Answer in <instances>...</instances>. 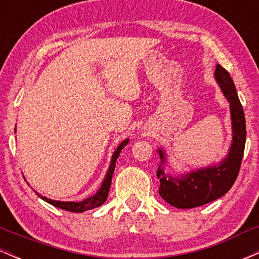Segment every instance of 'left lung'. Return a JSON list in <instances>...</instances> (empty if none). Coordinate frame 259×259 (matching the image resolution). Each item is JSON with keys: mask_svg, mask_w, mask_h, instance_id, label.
Returning <instances> with one entry per match:
<instances>
[{"mask_svg": "<svg viewBox=\"0 0 259 259\" xmlns=\"http://www.w3.org/2000/svg\"><path fill=\"white\" fill-rule=\"evenodd\" d=\"M214 79L229 102L231 118V140L227 156L218 163L189 171H175L164 148L158 147L160 164L157 171L159 195L173 207L187 209L209 203L224 196L234 185L239 174L246 144L245 114L236 88L222 65H217Z\"/></svg>", "mask_w": 259, "mask_h": 259, "instance_id": "1", "label": "left lung"}]
</instances>
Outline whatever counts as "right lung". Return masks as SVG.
Listing matches in <instances>:
<instances>
[{
    "label": "right lung",
    "mask_w": 259,
    "mask_h": 259,
    "mask_svg": "<svg viewBox=\"0 0 259 259\" xmlns=\"http://www.w3.org/2000/svg\"><path fill=\"white\" fill-rule=\"evenodd\" d=\"M16 130H17V127H14V133H17ZM127 144H129V139H125L124 141L120 142L119 146L115 148V151L112 154L111 164H109L108 170H107L105 179H103L102 183H101L100 189L97 190L96 194H95V195H92V196H90V197L85 198V200L79 201V202H75V201H55V200H51V198L45 197V196H41L40 194H37V192H36V195L41 198V200L46 201L47 203L52 204V206H55L57 208H61V209L68 210V212L81 213V212H85V210L94 209V208L102 206V204L106 202L107 197H108L109 187H111V184H112V177H113V173H114L115 162H117V159H118V157H119L121 150H123V148L125 147Z\"/></svg>",
    "instance_id": "right-lung-1"
}]
</instances>
